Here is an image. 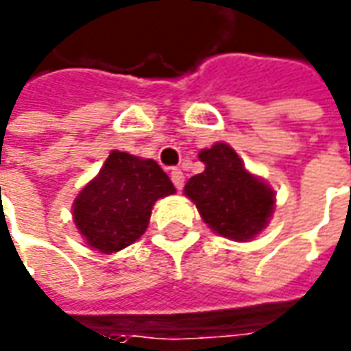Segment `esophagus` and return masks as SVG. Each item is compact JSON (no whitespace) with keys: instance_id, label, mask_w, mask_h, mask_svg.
<instances>
[{"instance_id":"1","label":"esophagus","mask_w":351,"mask_h":351,"mask_svg":"<svg viewBox=\"0 0 351 351\" xmlns=\"http://www.w3.org/2000/svg\"><path fill=\"white\" fill-rule=\"evenodd\" d=\"M171 180H173V184H175L176 190H182V186H184V175H182L180 169H173V171H171Z\"/></svg>"}]
</instances>
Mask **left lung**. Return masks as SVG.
Masks as SVG:
<instances>
[{
	"label": "left lung",
	"instance_id": "8db88e82",
	"mask_svg": "<svg viewBox=\"0 0 351 351\" xmlns=\"http://www.w3.org/2000/svg\"><path fill=\"white\" fill-rule=\"evenodd\" d=\"M197 157L206 171L186 182V197L194 202L204 223L215 234L234 242L254 240L273 217L275 190L250 173L225 142L202 149Z\"/></svg>",
	"mask_w": 351,
	"mask_h": 351
}]
</instances>
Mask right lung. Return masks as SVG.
Masks as SVG:
<instances>
[{"label":"right lung","instance_id":"obj_1","mask_svg":"<svg viewBox=\"0 0 351 351\" xmlns=\"http://www.w3.org/2000/svg\"><path fill=\"white\" fill-rule=\"evenodd\" d=\"M175 192L154 159L113 149L75 197L73 221L86 244L111 256L134 244L149 225L157 199Z\"/></svg>","mask_w":351,"mask_h":351}]
</instances>
